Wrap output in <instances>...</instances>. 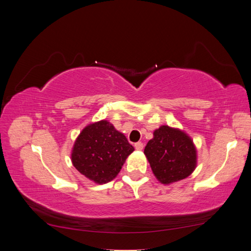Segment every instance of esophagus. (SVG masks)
Listing matches in <instances>:
<instances>
[{
    "instance_id": "34e87169",
    "label": "esophagus",
    "mask_w": 251,
    "mask_h": 251,
    "mask_svg": "<svg viewBox=\"0 0 251 251\" xmlns=\"http://www.w3.org/2000/svg\"><path fill=\"white\" fill-rule=\"evenodd\" d=\"M135 149L138 150V151H141L143 149V143L141 141H138L135 143Z\"/></svg>"
}]
</instances>
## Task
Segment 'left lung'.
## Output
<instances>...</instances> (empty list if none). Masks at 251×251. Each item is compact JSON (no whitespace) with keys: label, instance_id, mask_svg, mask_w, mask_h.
Listing matches in <instances>:
<instances>
[{"label":"left lung","instance_id":"obj_1","mask_svg":"<svg viewBox=\"0 0 251 251\" xmlns=\"http://www.w3.org/2000/svg\"><path fill=\"white\" fill-rule=\"evenodd\" d=\"M156 178L163 184L184 179L197 163V151L192 139L178 128L162 126L154 132L144 149Z\"/></svg>","mask_w":251,"mask_h":251}]
</instances>
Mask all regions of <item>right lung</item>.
Returning a JSON list of instances; mask_svg holds the SVG:
<instances>
[{
  "instance_id": "obj_1",
  "label": "right lung",
  "mask_w": 251,
  "mask_h": 251,
  "mask_svg": "<svg viewBox=\"0 0 251 251\" xmlns=\"http://www.w3.org/2000/svg\"><path fill=\"white\" fill-rule=\"evenodd\" d=\"M134 151L124 134L109 121L86 126L72 151V163L80 174L96 183H108L117 176L126 157Z\"/></svg>"
}]
</instances>
